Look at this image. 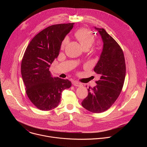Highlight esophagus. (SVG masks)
Here are the masks:
<instances>
[{
	"instance_id": "34e87169",
	"label": "esophagus",
	"mask_w": 147,
	"mask_h": 147,
	"mask_svg": "<svg viewBox=\"0 0 147 147\" xmlns=\"http://www.w3.org/2000/svg\"><path fill=\"white\" fill-rule=\"evenodd\" d=\"M73 84L76 87H80L82 86V84L81 82H79L78 81H74L73 82Z\"/></svg>"
}]
</instances>
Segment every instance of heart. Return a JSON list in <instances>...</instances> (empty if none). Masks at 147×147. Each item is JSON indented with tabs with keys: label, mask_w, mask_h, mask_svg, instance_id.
I'll return each instance as SVG.
<instances>
[{
	"label": "heart",
	"mask_w": 147,
	"mask_h": 147,
	"mask_svg": "<svg viewBox=\"0 0 147 147\" xmlns=\"http://www.w3.org/2000/svg\"><path fill=\"white\" fill-rule=\"evenodd\" d=\"M74 35L81 46L84 49L90 48L95 41V36L88 28H80L76 31ZM68 42L69 38L68 37H66L62 42L61 48H65Z\"/></svg>",
	"instance_id": "heart-1"
}]
</instances>
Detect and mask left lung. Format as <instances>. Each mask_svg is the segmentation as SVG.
<instances>
[{
    "label": "left lung",
    "mask_w": 147,
    "mask_h": 147,
    "mask_svg": "<svg viewBox=\"0 0 147 147\" xmlns=\"http://www.w3.org/2000/svg\"><path fill=\"white\" fill-rule=\"evenodd\" d=\"M101 35L103 47L99 61L94 69L100 76L96 86L89 87L88 94L82 106L90 112L102 113L109 109L122 90L125 76L123 52L117 42L103 28L95 27Z\"/></svg>",
    "instance_id": "1"
}]
</instances>
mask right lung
Segmentation results:
<instances>
[{"instance_id":"obj_1","label":"right lung","mask_w":147,"mask_h":147,"mask_svg":"<svg viewBox=\"0 0 147 147\" xmlns=\"http://www.w3.org/2000/svg\"><path fill=\"white\" fill-rule=\"evenodd\" d=\"M73 25L59 24L45 28L32 38L24 54L21 72L26 94L41 111L56 108L63 91L71 86L69 80L53 78L49 67L57 57L62 41Z\"/></svg>"}]
</instances>
